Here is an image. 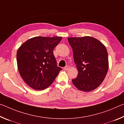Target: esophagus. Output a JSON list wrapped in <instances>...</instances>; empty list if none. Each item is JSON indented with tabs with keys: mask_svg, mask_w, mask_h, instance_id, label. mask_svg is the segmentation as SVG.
I'll use <instances>...</instances> for the list:
<instances>
[{
	"mask_svg": "<svg viewBox=\"0 0 124 124\" xmlns=\"http://www.w3.org/2000/svg\"><path fill=\"white\" fill-rule=\"evenodd\" d=\"M70 68V66H66L65 67H64L63 69H64L65 70H68Z\"/></svg>",
	"mask_w": 124,
	"mask_h": 124,
	"instance_id": "1",
	"label": "esophagus"
}]
</instances>
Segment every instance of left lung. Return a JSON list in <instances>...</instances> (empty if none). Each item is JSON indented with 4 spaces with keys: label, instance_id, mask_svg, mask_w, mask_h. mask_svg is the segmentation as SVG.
<instances>
[{
    "label": "left lung",
    "instance_id": "8db88e82",
    "mask_svg": "<svg viewBox=\"0 0 124 124\" xmlns=\"http://www.w3.org/2000/svg\"><path fill=\"white\" fill-rule=\"evenodd\" d=\"M72 47L78 75L72 79L73 84L80 91L95 90L104 80L109 67L107 51L97 39L86 36L68 38Z\"/></svg>",
    "mask_w": 124,
    "mask_h": 124
}]
</instances>
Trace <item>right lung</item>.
I'll return each instance as SVG.
<instances>
[{"mask_svg": "<svg viewBox=\"0 0 124 124\" xmlns=\"http://www.w3.org/2000/svg\"><path fill=\"white\" fill-rule=\"evenodd\" d=\"M61 37H36L23 44L17 52V63L21 77L36 90L46 89L62 70L57 66L53 50Z\"/></svg>", "mask_w": 124, "mask_h": 124, "instance_id": "right-lung-1", "label": "right lung"}]
</instances>
